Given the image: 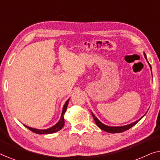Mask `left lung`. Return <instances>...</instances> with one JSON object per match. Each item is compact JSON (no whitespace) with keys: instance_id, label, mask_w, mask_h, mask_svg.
Instances as JSON below:
<instances>
[{"instance_id":"left-lung-1","label":"left lung","mask_w":160,"mask_h":160,"mask_svg":"<svg viewBox=\"0 0 160 160\" xmlns=\"http://www.w3.org/2000/svg\"><path fill=\"white\" fill-rule=\"evenodd\" d=\"M144 57H145L146 60H147V58H146V55L145 53H144ZM147 62H148V60H147ZM148 64H149V62H148ZM149 66L151 68V69H152V67H151V65L150 64H149ZM91 113H92V117H93V119H94V120H95V123L98 125V128H100L102 130L106 131V132H110V133H119V132H124V131L128 130H129V129H130L131 128H132V127L134 126L135 124H136L140 120H141L142 118L144 117V115H143V117H142L140 119L137 120L136 122H132V123H131L130 124H128V125L121 126V127H110V126L105 125V124H102V122H100L99 120L98 119V118L96 117L93 114V113L92 112H91Z\"/></svg>"}]
</instances>
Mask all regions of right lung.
<instances>
[{
	"instance_id": "add662e5",
	"label": "right lung",
	"mask_w": 160,
	"mask_h": 160,
	"mask_svg": "<svg viewBox=\"0 0 160 160\" xmlns=\"http://www.w3.org/2000/svg\"><path fill=\"white\" fill-rule=\"evenodd\" d=\"M68 102H69V99L66 102H65L64 106H63L62 111V114H61L60 119L59 120V122L55 124V125H54L53 127H52V128H50L49 129H47V130H38V129L32 128H30V127H28V126H26V125H25V126L27 128L29 129L30 130H31L32 132L36 133V134H50V133H54V132H58V131L60 130L61 129L63 128V126H64L65 122H64V116H63V115H64V113H65V111H66V109H67V107H68Z\"/></svg>"
}]
</instances>
